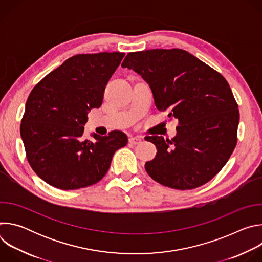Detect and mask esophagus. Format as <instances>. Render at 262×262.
<instances>
[{
  "mask_svg": "<svg viewBox=\"0 0 262 262\" xmlns=\"http://www.w3.org/2000/svg\"><path fill=\"white\" fill-rule=\"evenodd\" d=\"M128 142L133 145H137V144H140L142 142V138L141 137H130L128 139Z\"/></svg>",
  "mask_w": 262,
  "mask_h": 262,
  "instance_id": "34e87169",
  "label": "esophagus"
}]
</instances>
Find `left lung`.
I'll list each match as a JSON object with an SVG mask.
<instances>
[{
	"instance_id": "left-lung-1",
	"label": "left lung",
	"mask_w": 262,
	"mask_h": 262,
	"mask_svg": "<svg viewBox=\"0 0 262 262\" xmlns=\"http://www.w3.org/2000/svg\"><path fill=\"white\" fill-rule=\"evenodd\" d=\"M123 68L133 69L151 88L160 111L177 119V135L146 137L158 149L146 162L148 175L176 190H192L225 166L237 142L238 105L221 73L186 51L128 53Z\"/></svg>"
}]
</instances>
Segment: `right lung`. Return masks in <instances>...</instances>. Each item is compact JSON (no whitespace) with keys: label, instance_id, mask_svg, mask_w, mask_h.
Returning a JSON list of instances; mask_svg holds the SVG:
<instances>
[{"label":"right lung","instance_id":"1","mask_svg":"<svg viewBox=\"0 0 262 262\" xmlns=\"http://www.w3.org/2000/svg\"><path fill=\"white\" fill-rule=\"evenodd\" d=\"M124 53L82 54L67 59L31 91L20 124L28 162L47 183L78 190L98 182L127 137L113 130L83 140L88 112L102 103L105 86Z\"/></svg>","mask_w":262,"mask_h":262}]
</instances>
